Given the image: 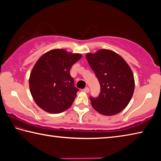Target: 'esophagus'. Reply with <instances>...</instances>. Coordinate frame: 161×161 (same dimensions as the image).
<instances>
[{"label": "esophagus", "mask_w": 161, "mask_h": 161, "mask_svg": "<svg viewBox=\"0 0 161 161\" xmlns=\"http://www.w3.org/2000/svg\"><path fill=\"white\" fill-rule=\"evenodd\" d=\"M83 91L84 92H86V93H88V92H89V87H86V88H84L83 89Z\"/></svg>", "instance_id": "obj_1"}]
</instances>
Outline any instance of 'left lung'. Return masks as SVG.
<instances>
[{
	"instance_id": "obj_1",
	"label": "left lung",
	"mask_w": 161,
	"mask_h": 161,
	"mask_svg": "<svg viewBox=\"0 0 161 161\" xmlns=\"http://www.w3.org/2000/svg\"><path fill=\"white\" fill-rule=\"evenodd\" d=\"M86 58L101 86L99 96L90 97L92 107L104 116L120 113L134 92V77L129 65L119 54L107 49L87 53Z\"/></svg>"
}]
</instances>
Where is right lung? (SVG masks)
I'll list each match as a JSON object with an SVG mask.
<instances>
[{"label":"right lung","instance_id":"1","mask_svg":"<svg viewBox=\"0 0 161 161\" xmlns=\"http://www.w3.org/2000/svg\"><path fill=\"white\" fill-rule=\"evenodd\" d=\"M81 54L54 49L38 59L29 78L30 91L36 104L50 114H58L72 106L79 91L71 77V67Z\"/></svg>","mask_w":161,"mask_h":161}]
</instances>
